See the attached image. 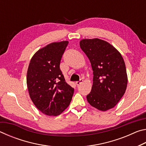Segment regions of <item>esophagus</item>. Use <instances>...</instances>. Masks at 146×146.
<instances>
[{
	"mask_svg": "<svg viewBox=\"0 0 146 146\" xmlns=\"http://www.w3.org/2000/svg\"><path fill=\"white\" fill-rule=\"evenodd\" d=\"M83 82V80H82V79H80V80H79V81H77V82H76V86H79V85H80V84H82Z\"/></svg>",
	"mask_w": 146,
	"mask_h": 146,
	"instance_id": "obj_1",
	"label": "esophagus"
}]
</instances>
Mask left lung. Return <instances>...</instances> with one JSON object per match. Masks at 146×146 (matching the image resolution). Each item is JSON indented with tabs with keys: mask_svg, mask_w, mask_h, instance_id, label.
<instances>
[{
	"mask_svg": "<svg viewBox=\"0 0 146 146\" xmlns=\"http://www.w3.org/2000/svg\"><path fill=\"white\" fill-rule=\"evenodd\" d=\"M80 46L90 59L93 71L88 102L102 111L113 108L127 88V75L122 55L111 44L97 38L82 39Z\"/></svg>",
	"mask_w": 146,
	"mask_h": 146,
	"instance_id": "8db88e82",
	"label": "left lung"
}]
</instances>
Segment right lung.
I'll list each match as a JSON object with an SVG mask.
<instances>
[{
  "instance_id": "right-lung-1",
  "label": "right lung",
  "mask_w": 146,
  "mask_h": 146,
  "mask_svg": "<svg viewBox=\"0 0 146 146\" xmlns=\"http://www.w3.org/2000/svg\"><path fill=\"white\" fill-rule=\"evenodd\" d=\"M68 41L52 42L34 54L27 71L29 97L39 111L58 116L67 108L74 89L66 82L60 69V60Z\"/></svg>"
}]
</instances>
